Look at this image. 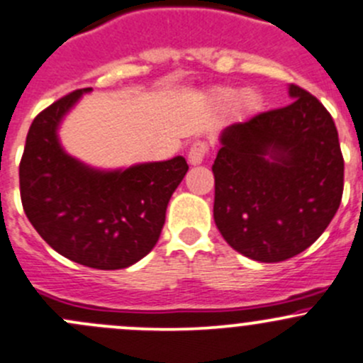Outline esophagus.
<instances>
[{"label":"esophagus","mask_w":363,"mask_h":363,"mask_svg":"<svg viewBox=\"0 0 363 363\" xmlns=\"http://www.w3.org/2000/svg\"><path fill=\"white\" fill-rule=\"evenodd\" d=\"M207 151H208V145L205 144V142H202V140L193 142L191 147H189V151H188L189 164H193V167H195V164L202 163L205 155H207Z\"/></svg>","instance_id":"1"}]
</instances>
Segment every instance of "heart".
<instances>
[{"instance_id":"heart-1","label":"heart","mask_w":363,"mask_h":363,"mask_svg":"<svg viewBox=\"0 0 363 363\" xmlns=\"http://www.w3.org/2000/svg\"><path fill=\"white\" fill-rule=\"evenodd\" d=\"M214 94L216 100L221 101V104H230V101L235 98V91L230 89V87H219V89H216ZM256 105H258V94L252 89H244L235 100V112L239 113V116H246V113H250Z\"/></svg>"}]
</instances>
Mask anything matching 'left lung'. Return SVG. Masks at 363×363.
<instances>
[{
	"label": "left lung",
	"instance_id": "8db88e82",
	"mask_svg": "<svg viewBox=\"0 0 363 363\" xmlns=\"http://www.w3.org/2000/svg\"><path fill=\"white\" fill-rule=\"evenodd\" d=\"M288 94V107L225 128L212 164L216 226L233 250L263 263L307 250L342 199L334 119L302 87L290 84Z\"/></svg>",
	"mask_w": 363,
	"mask_h": 363
}]
</instances>
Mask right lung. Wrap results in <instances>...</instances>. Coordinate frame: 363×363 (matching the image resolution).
Returning <instances> with one entry per match:
<instances>
[{
  "instance_id": "add662e5",
  "label": "right lung",
  "mask_w": 363,
  "mask_h": 363,
  "mask_svg": "<svg viewBox=\"0 0 363 363\" xmlns=\"http://www.w3.org/2000/svg\"><path fill=\"white\" fill-rule=\"evenodd\" d=\"M91 91H73L35 117L19 167L21 200L40 237L65 258L91 269H126L158 242L188 163L175 156L101 170L69 156L57 130Z\"/></svg>"
}]
</instances>
